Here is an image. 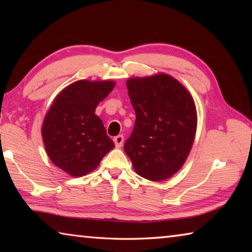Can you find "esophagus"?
<instances>
[{"mask_svg":"<svg viewBox=\"0 0 252 252\" xmlns=\"http://www.w3.org/2000/svg\"><path fill=\"white\" fill-rule=\"evenodd\" d=\"M123 140H125V138H123V135H121V134L114 136L113 141H114V143H116V147H117V148H121V147H122Z\"/></svg>","mask_w":252,"mask_h":252,"instance_id":"34e87169","label":"esophagus"}]
</instances>
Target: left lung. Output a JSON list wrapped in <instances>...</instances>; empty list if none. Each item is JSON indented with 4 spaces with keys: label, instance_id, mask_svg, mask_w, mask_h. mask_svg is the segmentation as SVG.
<instances>
[{
    "label": "left lung",
    "instance_id": "8db88e82",
    "mask_svg": "<svg viewBox=\"0 0 252 252\" xmlns=\"http://www.w3.org/2000/svg\"><path fill=\"white\" fill-rule=\"evenodd\" d=\"M135 123L125 151L135 172L162 181L178 172L192 148L197 110L192 96L172 76L160 73L126 81Z\"/></svg>",
    "mask_w": 252,
    "mask_h": 252
}]
</instances>
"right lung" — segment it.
<instances>
[{
  "instance_id": "add662e5",
  "label": "right lung",
  "mask_w": 252,
  "mask_h": 252,
  "mask_svg": "<svg viewBox=\"0 0 252 252\" xmlns=\"http://www.w3.org/2000/svg\"><path fill=\"white\" fill-rule=\"evenodd\" d=\"M113 81L80 80L59 93L42 126L46 153L72 177L94 170L114 143L95 108L113 90Z\"/></svg>"
}]
</instances>
